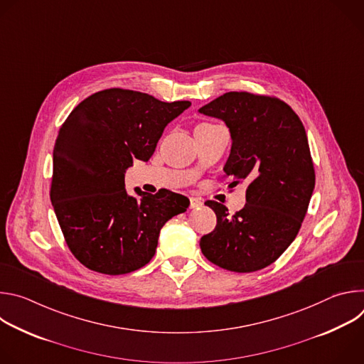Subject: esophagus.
Wrapping results in <instances>:
<instances>
[{
    "label": "esophagus",
    "instance_id": "obj_1",
    "mask_svg": "<svg viewBox=\"0 0 364 364\" xmlns=\"http://www.w3.org/2000/svg\"><path fill=\"white\" fill-rule=\"evenodd\" d=\"M203 204L201 198L198 197H190V209H198V207Z\"/></svg>",
    "mask_w": 364,
    "mask_h": 364
}]
</instances>
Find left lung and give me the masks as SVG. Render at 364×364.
<instances>
[{
  "label": "left lung",
  "instance_id": "obj_1",
  "mask_svg": "<svg viewBox=\"0 0 364 364\" xmlns=\"http://www.w3.org/2000/svg\"><path fill=\"white\" fill-rule=\"evenodd\" d=\"M198 112L226 122L232 149L225 177L230 187L247 183L246 204L232 216L218 201L204 203L218 225L201 237V252L232 272L264 269L296 237L313 196L316 171L305 128L284 100L250 92H228Z\"/></svg>",
  "mask_w": 364,
  "mask_h": 364
}]
</instances>
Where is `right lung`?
<instances>
[{
	"instance_id": "right-lung-1",
	"label": "right lung",
	"mask_w": 364,
	"mask_h": 364,
	"mask_svg": "<svg viewBox=\"0 0 364 364\" xmlns=\"http://www.w3.org/2000/svg\"><path fill=\"white\" fill-rule=\"evenodd\" d=\"M191 105L112 87L82 100L59 129L50 200L73 256L90 271L124 275L146 265L167 220L188 198L125 190L134 159L148 161L168 122Z\"/></svg>"
}]
</instances>
